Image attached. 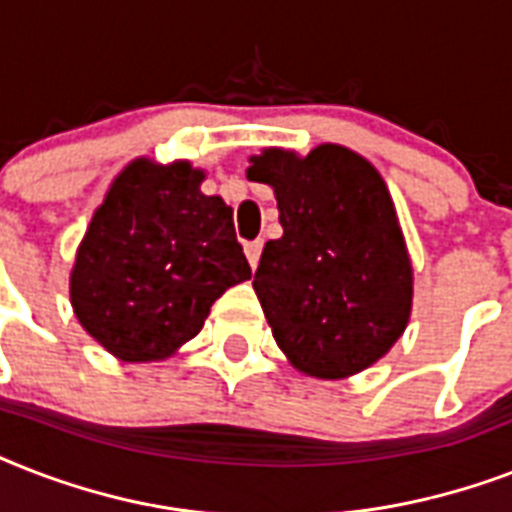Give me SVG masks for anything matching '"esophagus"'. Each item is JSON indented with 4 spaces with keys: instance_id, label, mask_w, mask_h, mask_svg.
<instances>
[{
    "instance_id": "1",
    "label": "esophagus",
    "mask_w": 512,
    "mask_h": 512,
    "mask_svg": "<svg viewBox=\"0 0 512 512\" xmlns=\"http://www.w3.org/2000/svg\"><path fill=\"white\" fill-rule=\"evenodd\" d=\"M244 252H247L249 265L257 268V263H260V252H263V241H247V244H244Z\"/></svg>"
}]
</instances>
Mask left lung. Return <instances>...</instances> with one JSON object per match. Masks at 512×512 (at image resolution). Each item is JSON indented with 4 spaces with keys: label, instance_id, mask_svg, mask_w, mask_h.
Instances as JSON below:
<instances>
[{
    "label": "left lung",
    "instance_id": "1",
    "mask_svg": "<svg viewBox=\"0 0 512 512\" xmlns=\"http://www.w3.org/2000/svg\"><path fill=\"white\" fill-rule=\"evenodd\" d=\"M249 162V180L276 193L284 228L263 247L252 281L273 340L319 380L364 372L412 313V260L388 185L335 143L308 156L265 148Z\"/></svg>",
    "mask_w": 512,
    "mask_h": 512
}]
</instances>
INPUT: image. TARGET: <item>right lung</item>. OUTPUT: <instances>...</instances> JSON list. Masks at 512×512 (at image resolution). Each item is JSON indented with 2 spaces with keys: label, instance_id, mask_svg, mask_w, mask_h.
I'll return each mask as SVG.
<instances>
[{
  "label": "right lung",
  "instance_id": "right-lung-1",
  "mask_svg": "<svg viewBox=\"0 0 512 512\" xmlns=\"http://www.w3.org/2000/svg\"><path fill=\"white\" fill-rule=\"evenodd\" d=\"M188 162L124 167L71 271L79 324L119 361H159L196 337L225 289L252 276L233 209Z\"/></svg>",
  "mask_w": 512,
  "mask_h": 512
}]
</instances>
